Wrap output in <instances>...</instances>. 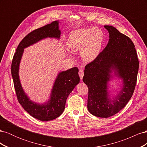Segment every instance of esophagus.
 I'll return each mask as SVG.
<instances>
[{"instance_id": "obj_1", "label": "esophagus", "mask_w": 147, "mask_h": 147, "mask_svg": "<svg viewBox=\"0 0 147 147\" xmlns=\"http://www.w3.org/2000/svg\"><path fill=\"white\" fill-rule=\"evenodd\" d=\"M78 74H79V76H80V79L82 80L83 78V77L84 75V72H83V70L82 69H80L79 70V72H78Z\"/></svg>"}]
</instances>
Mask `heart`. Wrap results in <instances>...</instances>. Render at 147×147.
Segmentation results:
<instances>
[{"label":"heart","instance_id":"heart-1","mask_svg":"<svg viewBox=\"0 0 147 147\" xmlns=\"http://www.w3.org/2000/svg\"><path fill=\"white\" fill-rule=\"evenodd\" d=\"M104 38V33L98 28L79 29L70 33L66 44L72 53L81 51L83 61L88 63L99 55Z\"/></svg>","mask_w":147,"mask_h":147}]
</instances>
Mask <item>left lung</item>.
I'll return each instance as SVG.
<instances>
[{"mask_svg":"<svg viewBox=\"0 0 147 147\" xmlns=\"http://www.w3.org/2000/svg\"><path fill=\"white\" fill-rule=\"evenodd\" d=\"M104 28L109 33L107 45L85 66L83 78L89 90L88 110L100 118L113 116L127 104L134 91L139 65L131 40L113 26ZM115 78L122 83L114 96L109 82Z\"/></svg>","mask_w":147,"mask_h":147,"instance_id":"obj_1","label":"left lung"}]
</instances>
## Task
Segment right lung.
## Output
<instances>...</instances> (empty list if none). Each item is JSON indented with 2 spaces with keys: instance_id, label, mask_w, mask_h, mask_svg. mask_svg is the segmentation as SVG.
Masks as SVG:
<instances>
[{
  "instance_id": "1",
  "label": "right lung",
  "mask_w": 147,
  "mask_h": 147,
  "mask_svg": "<svg viewBox=\"0 0 147 147\" xmlns=\"http://www.w3.org/2000/svg\"><path fill=\"white\" fill-rule=\"evenodd\" d=\"M59 21H53L26 35L17 47L11 64V75L20 104L32 117L43 121L54 119L63 113L67 98L80 83L78 69L72 67L57 74L50 97L45 103L40 104L30 99L24 91L19 75L20 65L25 48L45 38L59 40L61 30L59 29Z\"/></svg>"
}]
</instances>
